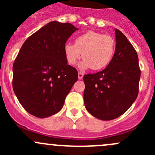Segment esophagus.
Returning <instances> with one entry per match:
<instances>
[{
	"label": "esophagus",
	"instance_id": "1",
	"mask_svg": "<svg viewBox=\"0 0 155 155\" xmlns=\"http://www.w3.org/2000/svg\"><path fill=\"white\" fill-rule=\"evenodd\" d=\"M83 76L84 74L82 73H81V72H79V73H78V78H79V79H82V78H83Z\"/></svg>",
	"mask_w": 155,
	"mask_h": 155
}]
</instances>
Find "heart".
<instances>
[{"mask_svg":"<svg viewBox=\"0 0 155 155\" xmlns=\"http://www.w3.org/2000/svg\"><path fill=\"white\" fill-rule=\"evenodd\" d=\"M65 59L70 65L76 64L82 58L80 68L94 70L105 68L112 61L115 51V40L110 35L94 31L78 36L75 44L67 43L64 46Z\"/></svg>","mask_w":155,"mask_h":155,"instance_id":"b5f03b06","label":"heart"}]
</instances>
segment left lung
Listing matches in <instances>:
<instances>
[{
    "label": "left lung",
    "mask_w": 155,
    "mask_h": 155,
    "mask_svg": "<svg viewBox=\"0 0 155 155\" xmlns=\"http://www.w3.org/2000/svg\"><path fill=\"white\" fill-rule=\"evenodd\" d=\"M115 51L102 71L83 77L84 104L98 119L109 121L121 116L131 107L139 93V59L135 48L119 30L115 29Z\"/></svg>",
    "instance_id": "8db88e82"
}]
</instances>
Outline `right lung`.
Returning <instances> with one entry per match:
<instances>
[{
    "instance_id": "right-lung-1",
    "label": "right lung",
    "mask_w": 155,
    "mask_h": 155,
    "mask_svg": "<svg viewBox=\"0 0 155 155\" xmlns=\"http://www.w3.org/2000/svg\"><path fill=\"white\" fill-rule=\"evenodd\" d=\"M76 30L70 23L51 21L30 36L15 58L14 93L24 109L37 118L58 112L78 80L77 70L68 64L64 51Z\"/></svg>"
}]
</instances>
